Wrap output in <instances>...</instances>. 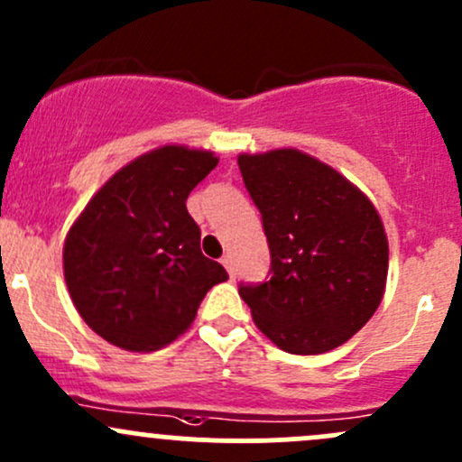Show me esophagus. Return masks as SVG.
<instances>
[{
  "instance_id": "34e87169",
  "label": "esophagus",
  "mask_w": 462,
  "mask_h": 462,
  "mask_svg": "<svg viewBox=\"0 0 462 462\" xmlns=\"http://www.w3.org/2000/svg\"><path fill=\"white\" fill-rule=\"evenodd\" d=\"M220 262H222V266H225V269L229 271V275H231V280H233V277H236V264H233V257L231 255H225Z\"/></svg>"
}]
</instances>
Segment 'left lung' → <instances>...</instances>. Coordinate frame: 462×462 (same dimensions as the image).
Listing matches in <instances>:
<instances>
[{
  "instance_id": "left-lung-1",
  "label": "left lung",
  "mask_w": 462,
  "mask_h": 462,
  "mask_svg": "<svg viewBox=\"0 0 462 462\" xmlns=\"http://www.w3.org/2000/svg\"><path fill=\"white\" fill-rule=\"evenodd\" d=\"M271 251L264 282H242L253 321L291 355L348 341L379 309L388 237L368 198L297 150L237 158Z\"/></svg>"
}]
</instances>
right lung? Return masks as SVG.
<instances>
[{"mask_svg":"<svg viewBox=\"0 0 462 462\" xmlns=\"http://www.w3.org/2000/svg\"><path fill=\"white\" fill-rule=\"evenodd\" d=\"M217 165L209 152L167 145L116 171L63 246L70 297L90 328L132 352L167 346L191 326L207 291L229 280L202 255L187 196Z\"/></svg>","mask_w":462,"mask_h":462,"instance_id":"1","label":"right lung"}]
</instances>
